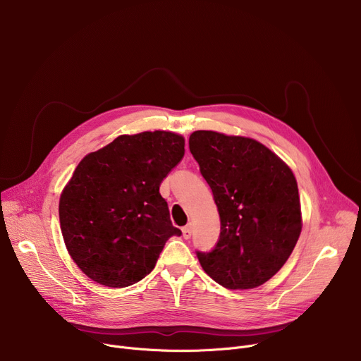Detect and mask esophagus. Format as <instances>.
<instances>
[{"label":"esophagus","mask_w":361,"mask_h":361,"mask_svg":"<svg viewBox=\"0 0 361 361\" xmlns=\"http://www.w3.org/2000/svg\"><path fill=\"white\" fill-rule=\"evenodd\" d=\"M191 234H192V227H191V224H188L183 228V237L185 240H188V238H191Z\"/></svg>","instance_id":"1"}]
</instances>
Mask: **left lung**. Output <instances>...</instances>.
Wrapping results in <instances>:
<instances>
[{
  "mask_svg": "<svg viewBox=\"0 0 361 361\" xmlns=\"http://www.w3.org/2000/svg\"><path fill=\"white\" fill-rule=\"evenodd\" d=\"M188 142L221 223L214 250L197 252L202 270L230 290L264 284L286 264L302 227L291 169L248 137L198 130Z\"/></svg>",
  "mask_w": 361,
  "mask_h": 361,
  "instance_id": "1",
  "label": "left lung"
}]
</instances>
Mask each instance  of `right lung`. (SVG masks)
I'll return each mask as SVG.
<instances>
[{"mask_svg":"<svg viewBox=\"0 0 361 361\" xmlns=\"http://www.w3.org/2000/svg\"><path fill=\"white\" fill-rule=\"evenodd\" d=\"M171 131L123 134L80 161L59 204L68 254L92 281L123 288L156 266L173 227L160 194L164 177L184 156Z\"/></svg>","mask_w":361,"mask_h":361,"instance_id":"add662e5","label":"right lung"}]
</instances>
